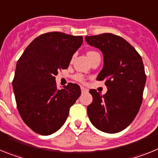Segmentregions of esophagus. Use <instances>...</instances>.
Returning <instances> with one entry per match:
<instances>
[{
    "label": "esophagus",
    "mask_w": 158,
    "mask_h": 158,
    "mask_svg": "<svg viewBox=\"0 0 158 158\" xmlns=\"http://www.w3.org/2000/svg\"><path fill=\"white\" fill-rule=\"evenodd\" d=\"M81 93H88V91H89L86 88L83 87V86L81 87Z\"/></svg>",
    "instance_id": "esophagus-1"
}]
</instances>
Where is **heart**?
I'll return each instance as SVG.
<instances>
[{
	"instance_id": "obj_1",
	"label": "heart",
	"mask_w": 158,
	"mask_h": 158,
	"mask_svg": "<svg viewBox=\"0 0 158 158\" xmlns=\"http://www.w3.org/2000/svg\"><path fill=\"white\" fill-rule=\"evenodd\" d=\"M97 52H96V51H89V52L87 53V56L90 57L92 56V55H93L94 54H96ZM75 78H76V80L79 81H84V77L82 74H77L76 76H75Z\"/></svg>"
}]
</instances>
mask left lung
<instances>
[{
	"label": "left lung",
	"instance_id": "1",
	"mask_svg": "<svg viewBox=\"0 0 158 158\" xmlns=\"http://www.w3.org/2000/svg\"><path fill=\"white\" fill-rule=\"evenodd\" d=\"M85 41L103 54L104 66L96 80H105L107 87L103 96L89 90L93 102L87 107L88 115L100 131L118 133L129 126L140 109L146 81L142 59L127 41L111 33L85 36Z\"/></svg>",
	"mask_w": 158,
	"mask_h": 158
}]
</instances>
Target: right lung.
<instances>
[{
  "label": "right lung",
  "instance_id": "obj_1",
  "mask_svg": "<svg viewBox=\"0 0 158 158\" xmlns=\"http://www.w3.org/2000/svg\"><path fill=\"white\" fill-rule=\"evenodd\" d=\"M82 43V36L49 32L35 38L18 60L12 81L17 109L35 133L50 135L58 131L80 96L77 84L58 89L55 76L69 67Z\"/></svg>",
  "mask_w": 158,
  "mask_h": 158
}]
</instances>
